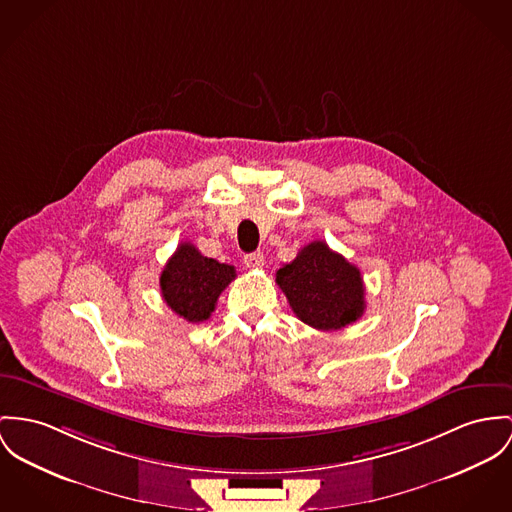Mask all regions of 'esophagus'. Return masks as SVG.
<instances>
[{"instance_id":"obj_1","label":"esophagus","mask_w":512,"mask_h":512,"mask_svg":"<svg viewBox=\"0 0 512 512\" xmlns=\"http://www.w3.org/2000/svg\"><path fill=\"white\" fill-rule=\"evenodd\" d=\"M243 263H245L247 269H261L263 263H265V259H263V253L257 251V253L245 255V257H243Z\"/></svg>"}]
</instances>
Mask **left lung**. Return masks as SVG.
Instances as JSON below:
<instances>
[{
  "mask_svg": "<svg viewBox=\"0 0 512 512\" xmlns=\"http://www.w3.org/2000/svg\"><path fill=\"white\" fill-rule=\"evenodd\" d=\"M276 284L296 317L319 331L343 329L366 308L360 271L325 241H312L292 263L282 265Z\"/></svg>",
  "mask_w": 512,
  "mask_h": 512,
  "instance_id": "obj_1",
  "label": "left lung"
}]
</instances>
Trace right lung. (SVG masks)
<instances>
[{
    "instance_id": "obj_1",
    "label": "right lung",
    "mask_w": 512,
    "mask_h": 512,
    "mask_svg": "<svg viewBox=\"0 0 512 512\" xmlns=\"http://www.w3.org/2000/svg\"><path fill=\"white\" fill-rule=\"evenodd\" d=\"M236 278V269L204 257L197 247L183 241L165 263L159 288L165 304L189 323L208 319L224 288Z\"/></svg>"
}]
</instances>
